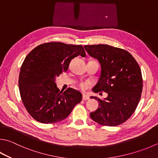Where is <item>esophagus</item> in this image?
Listing matches in <instances>:
<instances>
[{
  "label": "esophagus",
  "mask_w": 158,
  "mask_h": 158,
  "mask_svg": "<svg viewBox=\"0 0 158 158\" xmlns=\"http://www.w3.org/2000/svg\"><path fill=\"white\" fill-rule=\"evenodd\" d=\"M82 99L84 100V101H85V100L89 99V97L88 95H85V94H84L82 97Z\"/></svg>",
  "instance_id": "1"
}]
</instances>
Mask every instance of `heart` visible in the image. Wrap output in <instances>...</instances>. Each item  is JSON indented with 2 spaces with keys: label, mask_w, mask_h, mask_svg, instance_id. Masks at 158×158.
Instances as JSON below:
<instances>
[{
  "label": "heart",
  "mask_w": 158,
  "mask_h": 158,
  "mask_svg": "<svg viewBox=\"0 0 158 158\" xmlns=\"http://www.w3.org/2000/svg\"><path fill=\"white\" fill-rule=\"evenodd\" d=\"M79 87H80V88L81 89V90H84L88 88V85H87L86 83L81 82V83H80V84H79Z\"/></svg>",
  "instance_id": "1"
}]
</instances>
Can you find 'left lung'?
<instances>
[{"label":"left lung","mask_w":158,"mask_h":158,"mask_svg":"<svg viewBox=\"0 0 158 158\" xmlns=\"http://www.w3.org/2000/svg\"><path fill=\"white\" fill-rule=\"evenodd\" d=\"M84 48L101 64L99 81L93 91L108 93L104 100L93 97L99 107L90 113L91 119L107 127L122 124L133 114L141 98L143 81L139 65L121 48L104 44L86 45Z\"/></svg>","instance_id":"8db88e82"}]
</instances>
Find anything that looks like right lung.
Here are the masks:
<instances>
[{"instance_id": "add662e5", "label": "right lung", "mask_w": 158, "mask_h": 158, "mask_svg": "<svg viewBox=\"0 0 158 158\" xmlns=\"http://www.w3.org/2000/svg\"><path fill=\"white\" fill-rule=\"evenodd\" d=\"M79 55L85 56L82 45L52 41L38 45L25 57L19 74V92L27 113L37 122L62 121L81 102L79 91L72 88L60 91L54 81Z\"/></svg>"}]
</instances>
